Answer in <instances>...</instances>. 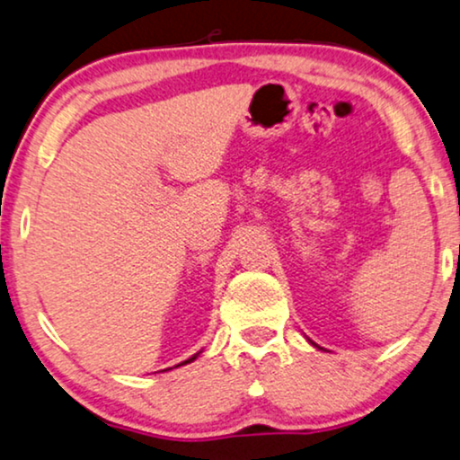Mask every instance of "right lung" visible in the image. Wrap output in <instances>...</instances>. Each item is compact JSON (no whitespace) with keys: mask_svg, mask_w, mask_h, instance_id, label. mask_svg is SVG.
<instances>
[{"mask_svg":"<svg viewBox=\"0 0 460 460\" xmlns=\"http://www.w3.org/2000/svg\"><path fill=\"white\" fill-rule=\"evenodd\" d=\"M195 358H198V355H193V358H189V359H187V362H182V364H189V362H193V359H195ZM182 364H179V366H182Z\"/></svg>","mask_w":460,"mask_h":460,"instance_id":"obj_1","label":"right lung"}]
</instances>
